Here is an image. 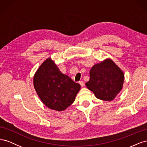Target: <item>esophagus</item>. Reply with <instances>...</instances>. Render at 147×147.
Instances as JSON below:
<instances>
[{
    "mask_svg": "<svg viewBox=\"0 0 147 147\" xmlns=\"http://www.w3.org/2000/svg\"><path fill=\"white\" fill-rule=\"evenodd\" d=\"M79 83L80 84V85H81V86H82V87L84 86V82H83V81H80V82H79Z\"/></svg>",
    "mask_w": 147,
    "mask_h": 147,
    "instance_id": "34e87169",
    "label": "esophagus"
}]
</instances>
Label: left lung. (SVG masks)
I'll return each mask as SVG.
<instances>
[{
  "mask_svg": "<svg viewBox=\"0 0 147 147\" xmlns=\"http://www.w3.org/2000/svg\"><path fill=\"white\" fill-rule=\"evenodd\" d=\"M90 76V80L85 85L102 100H113L123 88L124 73L110 58L93 65Z\"/></svg>",
  "mask_w": 147,
  "mask_h": 147,
  "instance_id": "8db88e82",
  "label": "left lung"
}]
</instances>
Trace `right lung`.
Instances as JSON below:
<instances>
[{"label": "right lung", "mask_w": 147, "mask_h": 147, "mask_svg": "<svg viewBox=\"0 0 147 147\" xmlns=\"http://www.w3.org/2000/svg\"><path fill=\"white\" fill-rule=\"evenodd\" d=\"M34 86L42 102L49 109L64 111L75 100L80 84L63 74L51 58H47L34 75Z\"/></svg>", "instance_id": "right-lung-1"}]
</instances>
